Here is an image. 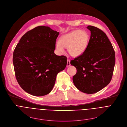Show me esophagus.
I'll return each instance as SVG.
<instances>
[{"label":"esophagus","mask_w":127,"mask_h":127,"mask_svg":"<svg viewBox=\"0 0 127 127\" xmlns=\"http://www.w3.org/2000/svg\"><path fill=\"white\" fill-rule=\"evenodd\" d=\"M70 61L68 59L67 61V67H69V66H70Z\"/></svg>","instance_id":"esophagus-1"}]
</instances>
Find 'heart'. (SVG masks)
<instances>
[{
  "instance_id": "b5f03b06",
  "label": "heart",
  "mask_w": 127,
  "mask_h": 127,
  "mask_svg": "<svg viewBox=\"0 0 127 127\" xmlns=\"http://www.w3.org/2000/svg\"><path fill=\"white\" fill-rule=\"evenodd\" d=\"M89 40L88 33L83 31L76 30L62 35L60 42L55 44L56 52L61 54L68 47L69 53L73 57H78L85 52Z\"/></svg>"
}]
</instances>
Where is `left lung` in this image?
I'll list each match as a JSON object with an SVG mask.
<instances>
[{
    "instance_id": "left-lung-1",
    "label": "left lung",
    "mask_w": 127,
    "mask_h": 127,
    "mask_svg": "<svg viewBox=\"0 0 127 127\" xmlns=\"http://www.w3.org/2000/svg\"><path fill=\"white\" fill-rule=\"evenodd\" d=\"M87 28L91 33L87 49L70 64L77 69L73 77L75 86L82 93L93 94L110 82L115 65V52L102 31L92 26Z\"/></svg>"
}]
</instances>
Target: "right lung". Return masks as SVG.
<instances>
[{
	"label": "right lung",
	"instance_id": "obj_1",
	"mask_svg": "<svg viewBox=\"0 0 127 127\" xmlns=\"http://www.w3.org/2000/svg\"><path fill=\"white\" fill-rule=\"evenodd\" d=\"M59 32L39 26L27 32L14 50L13 64L20 86L36 96L49 94L56 76L67 65V57L54 53Z\"/></svg>",
	"mask_w": 127,
	"mask_h": 127
}]
</instances>
